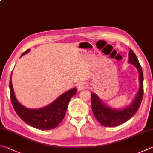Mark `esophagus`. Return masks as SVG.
Instances as JSON below:
<instances>
[{
	"label": "esophagus",
	"instance_id": "obj_1",
	"mask_svg": "<svg viewBox=\"0 0 153 153\" xmlns=\"http://www.w3.org/2000/svg\"><path fill=\"white\" fill-rule=\"evenodd\" d=\"M88 88V85L87 84H85L84 82H81L79 83L77 85V89H78L79 90H84V89L87 88Z\"/></svg>",
	"mask_w": 153,
	"mask_h": 153
}]
</instances>
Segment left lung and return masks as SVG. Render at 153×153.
<instances>
[{
  "instance_id": "obj_1",
  "label": "left lung",
  "mask_w": 153,
  "mask_h": 153,
  "mask_svg": "<svg viewBox=\"0 0 153 153\" xmlns=\"http://www.w3.org/2000/svg\"><path fill=\"white\" fill-rule=\"evenodd\" d=\"M129 62L134 65L139 72L140 88L132 104L123 110H117L105 105L95 94H91V109L95 118L102 126L114 127L124 123L131 118L139 108L143 97V74L137 57L132 49L129 51Z\"/></svg>"
}]
</instances>
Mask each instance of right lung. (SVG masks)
I'll return each instance as SVG.
<instances>
[{
  "instance_id": "1",
  "label": "right lung",
  "mask_w": 153,
  "mask_h": 153,
  "mask_svg": "<svg viewBox=\"0 0 153 153\" xmlns=\"http://www.w3.org/2000/svg\"><path fill=\"white\" fill-rule=\"evenodd\" d=\"M29 51V49H27L21 57L27 53ZM9 88L10 100L17 115L27 124L39 130L55 128L64 118L69 102L77 92V89L74 88L62 94L54 102L46 107L33 110L24 107L16 99L11 77L10 78Z\"/></svg>"
}]
</instances>
